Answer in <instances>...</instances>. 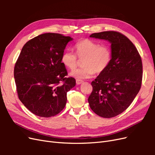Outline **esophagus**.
Wrapping results in <instances>:
<instances>
[{
  "label": "esophagus",
  "mask_w": 155,
  "mask_h": 155,
  "mask_svg": "<svg viewBox=\"0 0 155 155\" xmlns=\"http://www.w3.org/2000/svg\"><path fill=\"white\" fill-rule=\"evenodd\" d=\"M83 82V81H82V80H81V79H76V83H77V85H80V84H81Z\"/></svg>",
  "instance_id": "1"
}]
</instances>
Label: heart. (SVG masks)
Returning a JSON list of instances; mask_svg holds the SVG:
<instances>
[{"label": "heart", "instance_id": "b5f03b06", "mask_svg": "<svg viewBox=\"0 0 155 155\" xmlns=\"http://www.w3.org/2000/svg\"><path fill=\"white\" fill-rule=\"evenodd\" d=\"M74 48L76 55L73 51L68 50L65 51L61 56V63L72 70L77 66L78 58L83 60V68L73 70L70 74L71 76L78 79H87L92 77L94 73L104 72L110 64L111 51L106 45H100L92 40L85 39L78 42Z\"/></svg>", "mask_w": 155, "mask_h": 155}]
</instances>
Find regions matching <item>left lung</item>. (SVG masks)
Returning <instances> with one entry per match:
<instances>
[{
    "label": "left lung",
    "mask_w": 155,
    "mask_h": 155,
    "mask_svg": "<svg viewBox=\"0 0 155 155\" xmlns=\"http://www.w3.org/2000/svg\"><path fill=\"white\" fill-rule=\"evenodd\" d=\"M90 37L110 42L111 61L92 81L93 89L88 101L96 114L112 118L127 109L141 88L142 59L132 42L120 32L102 31Z\"/></svg>",
    "instance_id": "8db88e82"
}]
</instances>
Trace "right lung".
<instances>
[{"mask_svg":"<svg viewBox=\"0 0 155 155\" xmlns=\"http://www.w3.org/2000/svg\"><path fill=\"white\" fill-rule=\"evenodd\" d=\"M69 36L46 33L28 41L23 46L14 68L18 97L28 109L40 117L59 114L65 107L67 93L76 85L66 78L61 56Z\"/></svg>","mask_w":155,"mask_h":155,"instance_id":"1","label":"right lung"}]
</instances>
